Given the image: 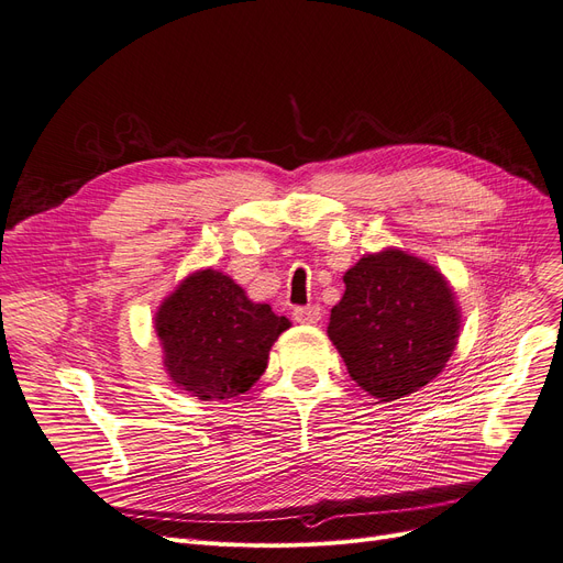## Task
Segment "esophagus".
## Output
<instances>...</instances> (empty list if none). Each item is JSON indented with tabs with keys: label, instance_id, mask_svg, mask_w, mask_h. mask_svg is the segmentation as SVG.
Instances as JSON below:
<instances>
[{
	"label": "esophagus",
	"instance_id": "34e87169",
	"mask_svg": "<svg viewBox=\"0 0 563 563\" xmlns=\"http://www.w3.org/2000/svg\"><path fill=\"white\" fill-rule=\"evenodd\" d=\"M291 317L299 324H317L322 320V310L320 306H306V308H295V312H291Z\"/></svg>",
	"mask_w": 563,
	"mask_h": 563
}]
</instances>
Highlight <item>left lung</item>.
Instances as JSON below:
<instances>
[{
  "label": "left lung",
  "mask_w": 563,
  "mask_h": 563,
  "mask_svg": "<svg viewBox=\"0 0 563 563\" xmlns=\"http://www.w3.org/2000/svg\"><path fill=\"white\" fill-rule=\"evenodd\" d=\"M329 338L350 377L390 402L444 371L460 333V308L432 264L398 249L363 255L342 276Z\"/></svg>",
  "instance_id": "1"
}]
</instances>
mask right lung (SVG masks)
Listing matches in <instances>:
<instances>
[{"label": "right lung", "mask_w": 563, "mask_h": 563, "mask_svg": "<svg viewBox=\"0 0 563 563\" xmlns=\"http://www.w3.org/2000/svg\"><path fill=\"white\" fill-rule=\"evenodd\" d=\"M285 329L287 317L268 303H253L213 268L188 276L156 312L165 371L200 400L246 394L266 371L268 350Z\"/></svg>", "instance_id": "right-lung-1"}]
</instances>
